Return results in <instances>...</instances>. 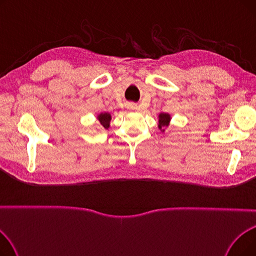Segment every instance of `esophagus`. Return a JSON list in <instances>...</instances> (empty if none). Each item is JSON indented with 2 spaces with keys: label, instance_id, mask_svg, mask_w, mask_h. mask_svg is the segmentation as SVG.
I'll list each match as a JSON object with an SVG mask.
<instances>
[{
  "label": "esophagus",
  "instance_id": "obj_1",
  "mask_svg": "<svg viewBox=\"0 0 256 256\" xmlns=\"http://www.w3.org/2000/svg\"><path fill=\"white\" fill-rule=\"evenodd\" d=\"M130 109H132V110H137V106H132V104H130Z\"/></svg>",
  "mask_w": 256,
  "mask_h": 256
}]
</instances>
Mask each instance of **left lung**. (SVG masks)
Returning a JSON list of instances; mask_svg holds the SVG:
<instances>
[{"label": "left lung", "mask_w": 256, "mask_h": 256, "mask_svg": "<svg viewBox=\"0 0 256 256\" xmlns=\"http://www.w3.org/2000/svg\"><path fill=\"white\" fill-rule=\"evenodd\" d=\"M170 120H171V116L168 113H160L158 115V126L160 132H165V128L169 126Z\"/></svg>", "instance_id": "obj_1"}]
</instances>
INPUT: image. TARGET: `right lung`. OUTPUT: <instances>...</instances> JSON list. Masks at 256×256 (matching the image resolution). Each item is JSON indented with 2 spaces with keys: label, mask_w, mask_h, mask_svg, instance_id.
<instances>
[{
  "label": "right lung",
  "mask_w": 256,
  "mask_h": 256,
  "mask_svg": "<svg viewBox=\"0 0 256 256\" xmlns=\"http://www.w3.org/2000/svg\"><path fill=\"white\" fill-rule=\"evenodd\" d=\"M98 121L100 122V124L106 130H108V128H110V122H111V119H112V116H111L110 113H108V112L100 113V114H98Z\"/></svg>",
  "instance_id": "add662e5"
}]
</instances>
